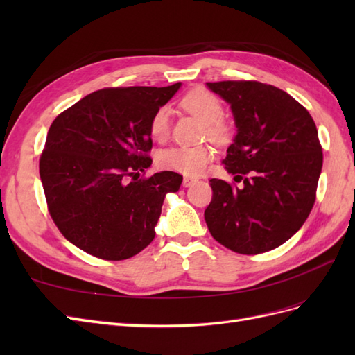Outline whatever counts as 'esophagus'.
<instances>
[{
	"label": "esophagus",
	"mask_w": 355,
	"mask_h": 355,
	"mask_svg": "<svg viewBox=\"0 0 355 355\" xmlns=\"http://www.w3.org/2000/svg\"><path fill=\"white\" fill-rule=\"evenodd\" d=\"M194 182H197L196 178H184V187L188 188V187H191L192 184H194Z\"/></svg>",
	"instance_id": "esophagus-1"
}]
</instances>
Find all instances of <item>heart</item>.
<instances>
[{
    "label": "heart",
    "instance_id": "1",
    "mask_svg": "<svg viewBox=\"0 0 355 355\" xmlns=\"http://www.w3.org/2000/svg\"><path fill=\"white\" fill-rule=\"evenodd\" d=\"M182 106L185 111L197 116L202 124H206V133L213 141H222L227 136V125L218 121L223 112L222 103L213 93L204 89L192 90L182 99ZM149 128H151V135L157 141H164L168 136L170 110L167 106H161L154 114ZM211 155V149L207 146L176 145L159 151L157 163L159 167L178 171L182 175L197 176L207 167Z\"/></svg>",
    "mask_w": 355,
    "mask_h": 355
}]
</instances>
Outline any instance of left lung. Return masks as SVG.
I'll return each instance as SVG.
<instances>
[{
    "label": "left lung",
    "mask_w": 355,
    "mask_h": 355,
    "mask_svg": "<svg viewBox=\"0 0 355 355\" xmlns=\"http://www.w3.org/2000/svg\"><path fill=\"white\" fill-rule=\"evenodd\" d=\"M231 106L237 128L222 161L241 187L210 179L204 211L213 239L257 254L295 235L314 206L323 153L313 116L286 92L259 81L206 83Z\"/></svg>",
    "instance_id": "obj_1"
}]
</instances>
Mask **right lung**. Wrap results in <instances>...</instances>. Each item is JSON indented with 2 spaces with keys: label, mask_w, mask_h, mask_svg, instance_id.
<instances>
[{
  "label": "right lung",
  "mask_w": 355,
  "mask_h": 355,
  "mask_svg": "<svg viewBox=\"0 0 355 355\" xmlns=\"http://www.w3.org/2000/svg\"><path fill=\"white\" fill-rule=\"evenodd\" d=\"M102 89L56 116L40 158L51 219L68 241L106 261L128 259L151 243L163 201L182 176L151 167V120L179 90Z\"/></svg>",
  "instance_id": "add662e5"
}]
</instances>
